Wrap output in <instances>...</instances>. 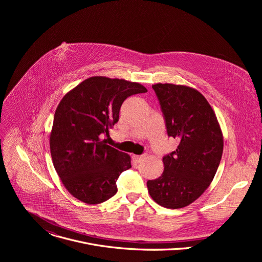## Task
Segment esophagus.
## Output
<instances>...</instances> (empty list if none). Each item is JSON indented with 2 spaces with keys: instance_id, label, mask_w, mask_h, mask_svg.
<instances>
[{
  "instance_id": "34e87169",
  "label": "esophagus",
  "mask_w": 262,
  "mask_h": 262,
  "mask_svg": "<svg viewBox=\"0 0 262 262\" xmlns=\"http://www.w3.org/2000/svg\"><path fill=\"white\" fill-rule=\"evenodd\" d=\"M144 158H145V156H136V155L133 156V159H134L136 162H138V163L141 162V161H143Z\"/></svg>"
}]
</instances>
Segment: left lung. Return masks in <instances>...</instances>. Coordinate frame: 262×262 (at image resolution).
Wrapping results in <instances>:
<instances>
[{
	"instance_id": "obj_1",
	"label": "left lung",
	"mask_w": 262,
	"mask_h": 262,
	"mask_svg": "<svg viewBox=\"0 0 262 262\" xmlns=\"http://www.w3.org/2000/svg\"><path fill=\"white\" fill-rule=\"evenodd\" d=\"M152 88L168 136L179 144L163 158L162 176L147 181L148 193L163 207L182 208L197 200L211 183L222 159L223 133L212 107L198 90L169 83Z\"/></svg>"
}]
</instances>
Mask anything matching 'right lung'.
I'll use <instances>...</instances> for the list:
<instances>
[{
  "instance_id": "add662e5",
  "label": "right lung",
  "mask_w": 262,
  "mask_h": 262,
  "mask_svg": "<svg viewBox=\"0 0 262 262\" xmlns=\"http://www.w3.org/2000/svg\"><path fill=\"white\" fill-rule=\"evenodd\" d=\"M145 92L139 83L96 76L59 102L50 134L51 155L61 182L74 198L98 204L117 193L116 181L132 167V159L101 138L118 121L123 101Z\"/></svg>"
}]
</instances>
